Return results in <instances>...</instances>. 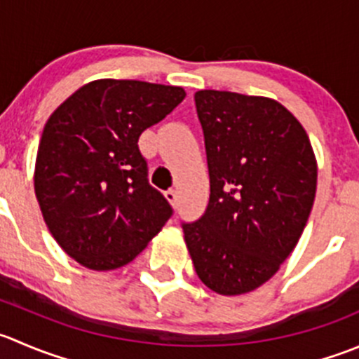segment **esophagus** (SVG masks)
Segmentation results:
<instances>
[{
  "label": "esophagus",
  "mask_w": 359,
  "mask_h": 359,
  "mask_svg": "<svg viewBox=\"0 0 359 359\" xmlns=\"http://www.w3.org/2000/svg\"><path fill=\"white\" fill-rule=\"evenodd\" d=\"M165 198L170 201V205H172V207H175V205H177V191L175 189L166 191Z\"/></svg>",
  "instance_id": "1"
}]
</instances>
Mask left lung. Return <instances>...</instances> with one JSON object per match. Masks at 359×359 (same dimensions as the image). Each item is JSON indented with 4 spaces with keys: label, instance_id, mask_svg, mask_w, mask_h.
I'll return each mask as SVG.
<instances>
[{
    "label": "left lung",
    "instance_id": "8db88e82",
    "mask_svg": "<svg viewBox=\"0 0 359 359\" xmlns=\"http://www.w3.org/2000/svg\"><path fill=\"white\" fill-rule=\"evenodd\" d=\"M203 128L210 198L184 222L196 276L224 297L272 279L311 215L318 161L307 131L264 96L203 89L194 95Z\"/></svg>",
    "mask_w": 359,
    "mask_h": 359
}]
</instances>
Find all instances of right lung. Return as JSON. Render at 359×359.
I'll return each instance as SVG.
<instances>
[{
  "label": "right lung",
  "mask_w": 359,
  "mask_h": 359,
  "mask_svg": "<svg viewBox=\"0 0 359 359\" xmlns=\"http://www.w3.org/2000/svg\"><path fill=\"white\" fill-rule=\"evenodd\" d=\"M186 91L142 80L86 83L45 123L34 194L48 231L69 257L96 272L131 263L172 215L147 180L138 138Z\"/></svg>",
  "instance_id": "add662e5"
}]
</instances>
